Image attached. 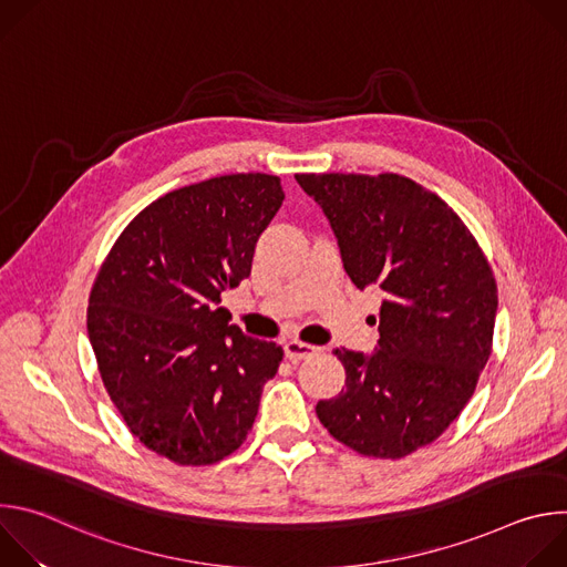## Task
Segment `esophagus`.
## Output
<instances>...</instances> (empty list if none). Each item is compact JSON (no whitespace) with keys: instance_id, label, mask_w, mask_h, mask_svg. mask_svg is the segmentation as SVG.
Wrapping results in <instances>:
<instances>
[{"instance_id":"esophagus-1","label":"esophagus","mask_w":567,"mask_h":567,"mask_svg":"<svg viewBox=\"0 0 567 567\" xmlns=\"http://www.w3.org/2000/svg\"><path fill=\"white\" fill-rule=\"evenodd\" d=\"M320 348L316 346H309V343H302V341H287L285 343V357L289 361H302V359H309L313 354H318Z\"/></svg>"}]
</instances>
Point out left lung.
I'll use <instances>...</instances> for the list:
<instances>
[{
  "instance_id": "1",
  "label": "left lung",
  "mask_w": 567,
  "mask_h": 567,
  "mask_svg": "<svg viewBox=\"0 0 567 567\" xmlns=\"http://www.w3.org/2000/svg\"><path fill=\"white\" fill-rule=\"evenodd\" d=\"M296 182L328 215L352 282L385 293L379 352L337 350L346 388L318 401L316 415L361 455L406 457L451 426L489 361L492 265L460 215L409 177L305 173Z\"/></svg>"
}]
</instances>
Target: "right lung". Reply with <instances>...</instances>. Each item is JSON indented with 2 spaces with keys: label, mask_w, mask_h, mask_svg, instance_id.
<instances>
[{
  "label": "right lung",
  "mask_w": 567,
  "mask_h": 567,
  "mask_svg": "<svg viewBox=\"0 0 567 567\" xmlns=\"http://www.w3.org/2000/svg\"><path fill=\"white\" fill-rule=\"evenodd\" d=\"M280 177L237 173L145 206L103 260L87 332L130 433L182 466H206L247 440L282 348L228 326L221 291L251 274Z\"/></svg>",
  "instance_id": "right-lung-1"
}]
</instances>
